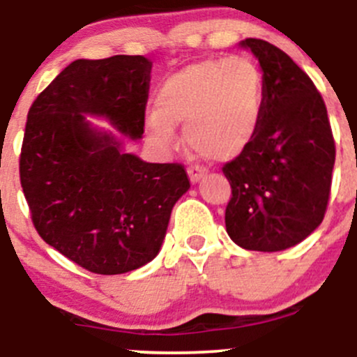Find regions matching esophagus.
<instances>
[{"label": "esophagus", "mask_w": 357, "mask_h": 357, "mask_svg": "<svg viewBox=\"0 0 357 357\" xmlns=\"http://www.w3.org/2000/svg\"><path fill=\"white\" fill-rule=\"evenodd\" d=\"M186 172H188L190 181L192 183H199L200 179L207 174V171H205L204 167H200V165H190V167L186 169Z\"/></svg>", "instance_id": "1"}]
</instances>
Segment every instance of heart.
I'll return each mask as SVG.
<instances>
[{"instance_id": "obj_1", "label": "heart", "mask_w": 357, "mask_h": 357, "mask_svg": "<svg viewBox=\"0 0 357 357\" xmlns=\"http://www.w3.org/2000/svg\"><path fill=\"white\" fill-rule=\"evenodd\" d=\"M264 112V79L247 56L207 59L169 74L155 93L146 135L158 149L176 145L174 126L185 128L200 155L231 160L248 149Z\"/></svg>"}]
</instances>
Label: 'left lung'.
<instances>
[{"label": "left lung", "mask_w": 357, "mask_h": 357, "mask_svg": "<svg viewBox=\"0 0 357 357\" xmlns=\"http://www.w3.org/2000/svg\"><path fill=\"white\" fill-rule=\"evenodd\" d=\"M262 68L264 112L248 149L222 165L231 186L226 231L247 250L278 252L307 238L325 218L335 142L325 102L294 60L248 38Z\"/></svg>", "instance_id": "left-lung-1"}]
</instances>
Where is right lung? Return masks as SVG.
Wrapping results in <instances>:
<instances>
[{
  "label": "right lung",
  "instance_id": "1",
  "mask_svg": "<svg viewBox=\"0 0 357 357\" xmlns=\"http://www.w3.org/2000/svg\"><path fill=\"white\" fill-rule=\"evenodd\" d=\"M152 62L142 55L75 60L31 105L20 185L32 225L48 245L96 275H121L160 250L171 211L190 179L181 164H149L122 152L105 117L142 138Z\"/></svg>",
  "mask_w": 357,
  "mask_h": 357
}]
</instances>
